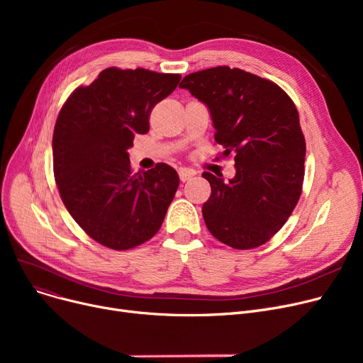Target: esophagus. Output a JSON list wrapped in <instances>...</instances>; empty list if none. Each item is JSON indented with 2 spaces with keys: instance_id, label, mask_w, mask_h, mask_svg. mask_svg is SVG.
Returning a JSON list of instances; mask_svg holds the SVG:
<instances>
[{
  "instance_id": "obj_1",
  "label": "esophagus",
  "mask_w": 363,
  "mask_h": 363,
  "mask_svg": "<svg viewBox=\"0 0 363 363\" xmlns=\"http://www.w3.org/2000/svg\"><path fill=\"white\" fill-rule=\"evenodd\" d=\"M194 175H196L194 170H189V169H181V170H179V179H181L182 182L189 181Z\"/></svg>"
}]
</instances>
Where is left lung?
Masks as SVG:
<instances>
[{
	"label": "left lung",
	"mask_w": 363,
	"mask_h": 363,
	"mask_svg": "<svg viewBox=\"0 0 363 363\" xmlns=\"http://www.w3.org/2000/svg\"><path fill=\"white\" fill-rule=\"evenodd\" d=\"M179 86L207 106L223 156L235 155L233 179L203 174L212 186L207 230L238 250L264 244L301 194L306 143L293 100L272 81L228 66L186 74Z\"/></svg>",
	"instance_id": "8db88e82"
}]
</instances>
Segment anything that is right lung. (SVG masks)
I'll return each instance as SVG.
<instances>
[{
    "mask_svg": "<svg viewBox=\"0 0 363 363\" xmlns=\"http://www.w3.org/2000/svg\"><path fill=\"white\" fill-rule=\"evenodd\" d=\"M181 74L108 67L76 88L52 133L54 178L67 212L97 242L133 249L160 230L179 177L157 163L132 174L128 148L150 129V113Z\"/></svg>",
    "mask_w": 363,
    "mask_h": 363,
    "instance_id": "obj_1",
    "label": "right lung"
}]
</instances>
